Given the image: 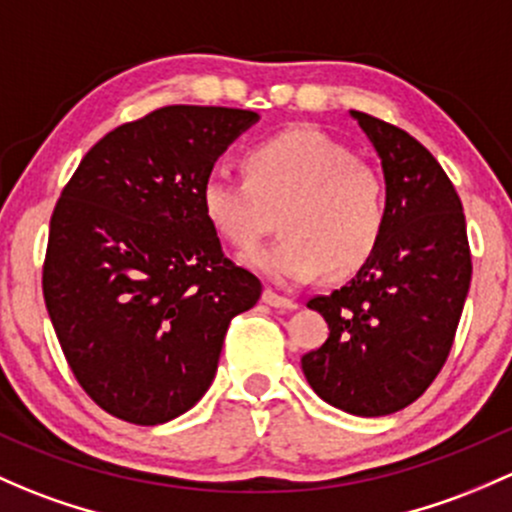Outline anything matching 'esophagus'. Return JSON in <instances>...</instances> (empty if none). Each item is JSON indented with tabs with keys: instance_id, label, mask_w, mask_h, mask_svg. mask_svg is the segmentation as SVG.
<instances>
[{
	"instance_id": "obj_1",
	"label": "esophagus",
	"mask_w": 512,
	"mask_h": 512,
	"mask_svg": "<svg viewBox=\"0 0 512 512\" xmlns=\"http://www.w3.org/2000/svg\"><path fill=\"white\" fill-rule=\"evenodd\" d=\"M262 301H265L267 306H274V309H287V311L297 309V306H299L294 299L282 297V294L272 292V289H265V294H262Z\"/></svg>"
}]
</instances>
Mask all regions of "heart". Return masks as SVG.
<instances>
[{
    "mask_svg": "<svg viewBox=\"0 0 512 512\" xmlns=\"http://www.w3.org/2000/svg\"><path fill=\"white\" fill-rule=\"evenodd\" d=\"M245 174L213 169L201 186L208 225L230 245L255 247L282 213V240L247 255V265L292 287L355 272L383 238L385 196L378 174L316 129H287L255 144Z\"/></svg>",
    "mask_w": 512,
    "mask_h": 512,
    "instance_id": "heart-1",
    "label": "heart"
}]
</instances>
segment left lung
Masks as SVG:
<instances>
[{
	"label": "left lung",
	"instance_id": "1",
	"mask_svg": "<svg viewBox=\"0 0 512 512\" xmlns=\"http://www.w3.org/2000/svg\"><path fill=\"white\" fill-rule=\"evenodd\" d=\"M385 176V228L346 287L314 297L328 324L301 370L328 405L385 417L412 405L437 378L471 284L461 198L439 161L405 129L351 110Z\"/></svg>",
	"mask_w": 512,
	"mask_h": 512
}]
</instances>
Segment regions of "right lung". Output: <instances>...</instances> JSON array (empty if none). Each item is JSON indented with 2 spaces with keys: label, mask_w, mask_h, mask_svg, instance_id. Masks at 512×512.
<instances>
[{
  "label": "right lung",
  "mask_w": 512,
  "mask_h": 512,
  "mask_svg": "<svg viewBox=\"0 0 512 512\" xmlns=\"http://www.w3.org/2000/svg\"><path fill=\"white\" fill-rule=\"evenodd\" d=\"M257 120L161 107L105 134L58 198L43 299L80 387L112 417L154 427L191 410L233 316L260 299L201 208L213 164Z\"/></svg>",
  "instance_id": "right-lung-1"
}]
</instances>
